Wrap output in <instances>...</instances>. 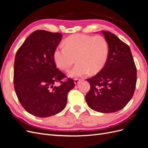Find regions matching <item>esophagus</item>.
<instances>
[{"label": "esophagus", "instance_id": "obj_1", "mask_svg": "<svg viewBox=\"0 0 148 148\" xmlns=\"http://www.w3.org/2000/svg\"><path fill=\"white\" fill-rule=\"evenodd\" d=\"M80 82H81V79H77V78H75L74 79V83L75 84H77L78 83H79Z\"/></svg>", "mask_w": 148, "mask_h": 148}]
</instances>
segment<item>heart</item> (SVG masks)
<instances>
[{"instance_id": "heart-1", "label": "heart", "mask_w": 148, "mask_h": 148, "mask_svg": "<svg viewBox=\"0 0 148 148\" xmlns=\"http://www.w3.org/2000/svg\"><path fill=\"white\" fill-rule=\"evenodd\" d=\"M109 46L102 36L76 34L67 38L64 47H57L53 52V59L59 69L67 71L75 62L78 63L69 75L70 77H85L96 74L104 68L108 59Z\"/></svg>"}]
</instances>
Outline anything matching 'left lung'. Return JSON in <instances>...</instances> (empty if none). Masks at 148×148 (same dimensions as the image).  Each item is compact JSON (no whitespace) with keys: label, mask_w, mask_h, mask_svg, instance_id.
<instances>
[{"label":"left lung","mask_w":148,"mask_h":148,"mask_svg":"<svg viewBox=\"0 0 148 148\" xmlns=\"http://www.w3.org/2000/svg\"><path fill=\"white\" fill-rule=\"evenodd\" d=\"M109 46L104 68L86 79L90 89L85 96L88 106L102 113L122 109L132 98L137 80L136 67L130 49L114 34L101 31Z\"/></svg>","instance_id":"left-lung-1"}]
</instances>
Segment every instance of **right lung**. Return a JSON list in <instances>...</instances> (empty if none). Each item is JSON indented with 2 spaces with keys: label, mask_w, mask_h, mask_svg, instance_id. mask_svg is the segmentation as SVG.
I'll return each instance as SVG.
<instances>
[{
  "label": "right lung",
  "mask_w": 148,
  "mask_h": 148,
  "mask_svg": "<svg viewBox=\"0 0 148 148\" xmlns=\"http://www.w3.org/2000/svg\"><path fill=\"white\" fill-rule=\"evenodd\" d=\"M59 33L36 30L18 49L14 62L13 83L20 104L31 115L47 117L63 110L73 79L57 69L53 53L62 40ZM60 82L61 85L53 84Z\"/></svg>",
  "instance_id": "1"
}]
</instances>
